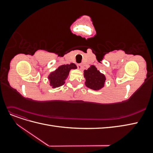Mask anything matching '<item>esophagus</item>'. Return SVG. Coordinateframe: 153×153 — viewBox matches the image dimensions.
Masks as SVG:
<instances>
[{
    "mask_svg": "<svg viewBox=\"0 0 153 153\" xmlns=\"http://www.w3.org/2000/svg\"><path fill=\"white\" fill-rule=\"evenodd\" d=\"M77 67H78V68L79 69H82V65L81 64H78V65H77Z\"/></svg>",
    "mask_w": 153,
    "mask_h": 153,
    "instance_id": "obj_1",
    "label": "esophagus"
}]
</instances>
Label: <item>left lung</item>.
Masks as SVG:
<instances>
[{
    "instance_id": "1",
    "label": "left lung",
    "mask_w": 153,
    "mask_h": 153,
    "mask_svg": "<svg viewBox=\"0 0 153 153\" xmlns=\"http://www.w3.org/2000/svg\"><path fill=\"white\" fill-rule=\"evenodd\" d=\"M84 76L85 78V85L92 90L98 91L104 87L106 78L97 68L92 65L87 70H84Z\"/></svg>"
}]
</instances>
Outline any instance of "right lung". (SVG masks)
Returning a JSON list of instances; mask_svg holds the SVG:
<instances>
[{
	"mask_svg": "<svg viewBox=\"0 0 153 153\" xmlns=\"http://www.w3.org/2000/svg\"><path fill=\"white\" fill-rule=\"evenodd\" d=\"M76 66L74 63L70 64H64L59 66L57 69L51 73L48 78L50 81V85L52 88L59 87L65 84V80L69 75L71 69H76Z\"/></svg>",
	"mask_w": 153,
	"mask_h": 153,
	"instance_id": "add662e5",
	"label": "right lung"
}]
</instances>
